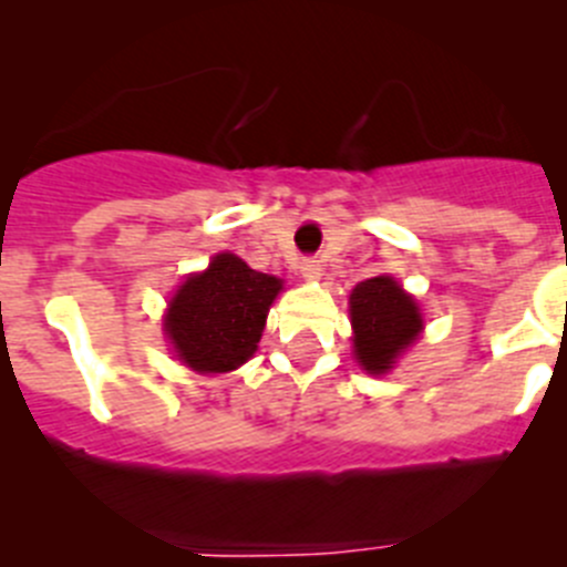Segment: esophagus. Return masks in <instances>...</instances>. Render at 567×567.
Returning a JSON list of instances; mask_svg holds the SVG:
<instances>
[{
    "mask_svg": "<svg viewBox=\"0 0 567 567\" xmlns=\"http://www.w3.org/2000/svg\"><path fill=\"white\" fill-rule=\"evenodd\" d=\"M299 274L305 279H319L321 277V262L316 257H308V259H301V266H299Z\"/></svg>",
    "mask_w": 567,
    "mask_h": 567,
    "instance_id": "obj_1",
    "label": "esophagus"
}]
</instances>
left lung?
Segmentation results:
<instances>
[{
  "mask_svg": "<svg viewBox=\"0 0 567 567\" xmlns=\"http://www.w3.org/2000/svg\"><path fill=\"white\" fill-rule=\"evenodd\" d=\"M349 316L355 327V355L367 372H389L394 358L414 343L422 316L414 299L391 277H374L358 285L349 296Z\"/></svg>",
  "mask_w": 567,
  "mask_h": 567,
  "instance_id": "left-lung-1",
  "label": "left lung"
}]
</instances>
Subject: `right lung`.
Segmentation results:
<instances>
[{
  "label": "right lung",
  "mask_w": 567,
  "mask_h": 567,
  "mask_svg": "<svg viewBox=\"0 0 567 567\" xmlns=\"http://www.w3.org/2000/svg\"><path fill=\"white\" fill-rule=\"evenodd\" d=\"M282 282L218 254L173 296L164 330L178 358L195 372H231L257 349L268 308Z\"/></svg>",
  "instance_id": "right-lung-1"
}]
</instances>
